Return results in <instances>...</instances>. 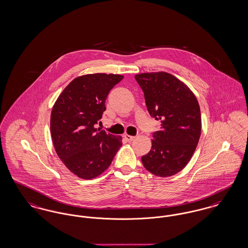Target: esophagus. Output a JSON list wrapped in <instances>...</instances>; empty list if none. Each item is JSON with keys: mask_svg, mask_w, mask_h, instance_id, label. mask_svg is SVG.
Masks as SVG:
<instances>
[{"mask_svg": "<svg viewBox=\"0 0 248 248\" xmlns=\"http://www.w3.org/2000/svg\"><path fill=\"white\" fill-rule=\"evenodd\" d=\"M124 138L128 141V142H131L135 139V136H131V135H128V134H125L124 135Z\"/></svg>", "mask_w": 248, "mask_h": 248, "instance_id": "obj_1", "label": "esophagus"}]
</instances>
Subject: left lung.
<instances>
[{
  "label": "left lung",
  "mask_w": 248,
  "mask_h": 248,
  "mask_svg": "<svg viewBox=\"0 0 248 248\" xmlns=\"http://www.w3.org/2000/svg\"><path fill=\"white\" fill-rule=\"evenodd\" d=\"M152 118L161 122L153 132L152 147L142 156L144 168L160 177L186 167L201 136L202 118L194 93L182 81L165 72L135 76Z\"/></svg>",
  "instance_id": "8db88e82"
}]
</instances>
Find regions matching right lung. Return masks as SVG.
I'll list each match as a JSON object with an SVG mask.
<instances>
[{
  "mask_svg": "<svg viewBox=\"0 0 248 248\" xmlns=\"http://www.w3.org/2000/svg\"><path fill=\"white\" fill-rule=\"evenodd\" d=\"M113 74L85 75L74 79L53 105L50 131L57 155L82 179H92L107 169L122 137L96 128L105 111L109 92L123 79Z\"/></svg>",
  "mask_w": 248,
  "mask_h": 248,
  "instance_id": "obj_1",
  "label": "right lung"
}]
</instances>
